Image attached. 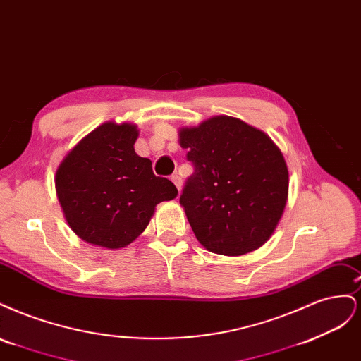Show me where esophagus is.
Here are the masks:
<instances>
[{
  "label": "esophagus",
  "mask_w": 361,
  "mask_h": 361,
  "mask_svg": "<svg viewBox=\"0 0 361 361\" xmlns=\"http://www.w3.org/2000/svg\"><path fill=\"white\" fill-rule=\"evenodd\" d=\"M171 180H173V183H174V185H176V188L180 191V190H182V178L179 176L178 173H176V174H173V176H171Z\"/></svg>",
  "instance_id": "obj_1"
}]
</instances>
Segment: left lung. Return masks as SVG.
Wrapping results in <instances>:
<instances>
[{
	"label": "left lung",
	"instance_id": "left-lung-1",
	"mask_svg": "<svg viewBox=\"0 0 361 361\" xmlns=\"http://www.w3.org/2000/svg\"><path fill=\"white\" fill-rule=\"evenodd\" d=\"M179 145L194 166L179 202L199 243L223 256L264 245L289 191L286 161L274 141L241 118L214 116L180 128Z\"/></svg>",
	"mask_w": 361,
	"mask_h": 361
}]
</instances>
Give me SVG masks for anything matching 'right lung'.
Returning <instances> with one entry per match:
<instances>
[{
    "label": "right lung",
    "mask_w": 361,
    "mask_h": 361,
    "mask_svg": "<svg viewBox=\"0 0 361 361\" xmlns=\"http://www.w3.org/2000/svg\"><path fill=\"white\" fill-rule=\"evenodd\" d=\"M137 138V125L105 122L60 162L57 197L82 241L123 248L145 232L158 203L178 195L173 182L155 176L149 158L135 154Z\"/></svg>",
    "instance_id": "right-lung-1"
}]
</instances>
